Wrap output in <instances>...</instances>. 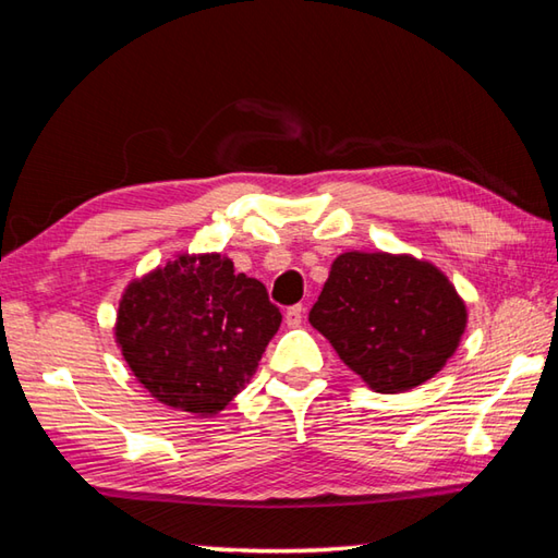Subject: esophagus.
Returning <instances> with one entry per match:
<instances>
[{
    "instance_id": "obj_1",
    "label": "esophagus",
    "mask_w": 558,
    "mask_h": 558,
    "mask_svg": "<svg viewBox=\"0 0 558 558\" xmlns=\"http://www.w3.org/2000/svg\"><path fill=\"white\" fill-rule=\"evenodd\" d=\"M302 317H305V307L292 305L286 312V324H288V327H298V324H302Z\"/></svg>"
}]
</instances>
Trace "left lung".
<instances>
[{"mask_svg":"<svg viewBox=\"0 0 558 558\" xmlns=\"http://www.w3.org/2000/svg\"><path fill=\"white\" fill-rule=\"evenodd\" d=\"M310 324L371 390L404 392L453 356L465 305L427 260L349 251L331 263Z\"/></svg>","mask_w":558,"mask_h":558,"instance_id":"left-lung-1","label":"left lung"}]
</instances>
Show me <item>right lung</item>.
<instances>
[{
	"label": "right lung",
	"instance_id": "1",
	"mask_svg": "<svg viewBox=\"0 0 558 558\" xmlns=\"http://www.w3.org/2000/svg\"><path fill=\"white\" fill-rule=\"evenodd\" d=\"M280 322L266 286L231 258L185 253L131 282L114 333L158 402L211 417L244 390Z\"/></svg>",
	"mask_w": 558,
	"mask_h": 558
}]
</instances>
